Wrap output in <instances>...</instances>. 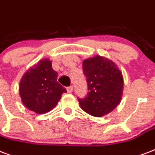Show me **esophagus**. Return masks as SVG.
Here are the masks:
<instances>
[{"mask_svg":"<svg viewBox=\"0 0 155 155\" xmlns=\"http://www.w3.org/2000/svg\"><path fill=\"white\" fill-rule=\"evenodd\" d=\"M66 90H67V91L69 92V93H71V92H73V90H74V88H73V86H69V87H67Z\"/></svg>","mask_w":155,"mask_h":155,"instance_id":"esophagus-1","label":"esophagus"}]
</instances>
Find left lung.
<instances>
[{"label": "left lung", "mask_w": 155, "mask_h": 155, "mask_svg": "<svg viewBox=\"0 0 155 155\" xmlns=\"http://www.w3.org/2000/svg\"><path fill=\"white\" fill-rule=\"evenodd\" d=\"M82 68L89 92L85 99H78L81 108L96 117L107 115L120 103L124 90L122 73L113 61L101 56L84 60Z\"/></svg>", "instance_id": "left-lung-1"}]
</instances>
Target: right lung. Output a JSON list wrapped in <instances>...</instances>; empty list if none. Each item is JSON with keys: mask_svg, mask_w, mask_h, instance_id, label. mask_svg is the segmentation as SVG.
<instances>
[{"mask_svg": "<svg viewBox=\"0 0 155 155\" xmlns=\"http://www.w3.org/2000/svg\"><path fill=\"white\" fill-rule=\"evenodd\" d=\"M57 73L51 61L43 59L23 74L19 85V94L25 106L37 114L53 109L63 93L67 91L56 80Z\"/></svg>", "mask_w": 155, "mask_h": 155, "instance_id": "obj_1", "label": "right lung"}]
</instances>
